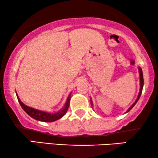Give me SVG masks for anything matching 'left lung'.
<instances>
[{"label":"left lung","instance_id":"left-lung-1","mask_svg":"<svg viewBox=\"0 0 158 158\" xmlns=\"http://www.w3.org/2000/svg\"><path fill=\"white\" fill-rule=\"evenodd\" d=\"M138 69H139V81H140V89H139V94H138V97H137V98L136 99V101H135V102L133 103L132 105L129 108V109L127 110V111H126V113H127V112H129V111H130V110L132 109V108L135 106V105L136 104V103H137V102L138 101V100H139V98H140V96H141V94H142V88H143V85H144V79H143V73H142V69L139 68H138ZM90 103H91V106H93V103H92V101H90Z\"/></svg>","mask_w":158,"mask_h":158}]
</instances>
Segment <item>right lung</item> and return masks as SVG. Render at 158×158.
Segmentation results:
<instances>
[{"instance_id": "right-lung-1", "label": "right lung", "mask_w": 158, "mask_h": 158, "mask_svg": "<svg viewBox=\"0 0 158 158\" xmlns=\"http://www.w3.org/2000/svg\"><path fill=\"white\" fill-rule=\"evenodd\" d=\"M70 95H71V93L68 97V99H67L64 107L62 108L61 110H60L59 111L56 112V113H48V112L40 111V110H37V109H34V108L25 105L24 103L21 102L17 94H16V96H17V98H18L19 103H20L21 106L22 107V109L23 110H24L26 113H27L28 115L31 116V118H33L36 120L41 121V122H55V121L60 119V118H61L62 116L66 114V112L68 111L69 106H70Z\"/></svg>"}]
</instances>
